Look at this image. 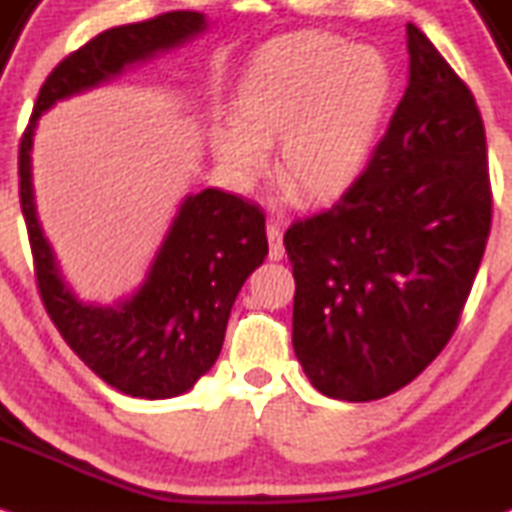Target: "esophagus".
Wrapping results in <instances>:
<instances>
[{
    "instance_id": "34e87169",
    "label": "esophagus",
    "mask_w": 512,
    "mask_h": 512,
    "mask_svg": "<svg viewBox=\"0 0 512 512\" xmlns=\"http://www.w3.org/2000/svg\"><path fill=\"white\" fill-rule=\"evenodd\" d=\"M266 234H268V244H270L268 258H270V261H280V258L285 256V244H282L280 225L270 222V225L266 227Z\"/></svg>"
}]
</instances>
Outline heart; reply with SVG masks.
I'll return each instance as SVG.
<instances>
[{
    "label": "heart",
    "instance_id": "obj_1",
    "mask_svg": "<svg viewBox=\"0 0 512 512\" xmlns=\"http://www.w3.org/2000/svg\"><path fill=\"white\" fill-rule=\"evenodd\" d=\"M398 76L388 54L302 30L263 45L234 88L230 119L213 134L215 158L251 182L278 143L275 174L290 201L326 206L357 184L393 107Z\"/></svg>",
    "mask_w": 512,
    "mask_h": 512
}]
</instances>
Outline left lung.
Listing matches in <instances>:
<instances>
[{
  "label": "left lung",
  "mask_w": 512,
  "mask_h": 512,
  "mask_svg": "<svg viewBox=\"0 0 512 512\" xmlns=\"http://www.w3.org/2000/svg\"><path fill=\"white\" fill-rule=\"evenodd\" d=\"M410 86L357 184L285 232L292 345L311 386L369 402L414 381L458 328L491 230L477 100L414 23Z\"/></svg>",
  "instance_id": "1"
}]
</instances>
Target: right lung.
<instances>
[{
	"label": "right lung",
	"instance_id": "add662e5",
	"mask_svg": "<svg viewBox=\"0 0 512 512\" xmlns=\"http://www.w3.org/2000/svg\"><path fill=\"white\" fill-rule=\"evenodd\" d=\"M203 28L198 11H167L95 35L45 78L18 146V196L42 304L78 359L131 398L182 395L215 364L234 299L268 254L266 218L256 203L220 189L186 196L141 290L117 306L83 304L42 234L30 148L40 114L54 102L100 86Z\"/></svg>",
	"mask_w": 512,
	"mask_h": 512
}]
</instances>
